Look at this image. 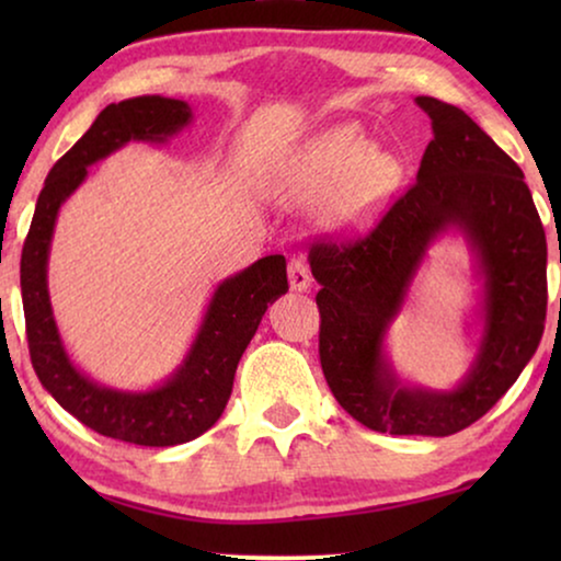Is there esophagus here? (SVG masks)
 I'll return each mask as SVG.
<instances>
[{"mask_svg":"<svg viewBox=\"0 0 561 561\" xmlns=\"http://www.w3.org/2000/svg\"><path fill=\"white\" fill-rule=\"evenodd\" d=\"M288 283H290V290H298V294H304V290H309L311 286V275H309V267H306L304 260H290L288 263Z\"/></svg>","mask_w":561,"mask_h":561,"instance_id":"34e87169","label":"esophagus"}]
</instances>
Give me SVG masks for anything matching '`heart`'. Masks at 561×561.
I'll use <instances>...</instances> for the list:
<instances>
[{"label": "heart", "instance_id": "heart-1", "mask_svg": "<svg viewBox=\"0 0 561 561\" xmlns=\"http://www.w3.org/2000/svg\"><path fill=\"white\" fill-rule=\"evenodd\" d=\"M401 179V165L375 150L357 125H336L311 137L273 175L271 191L283 202H319L332 196L327 219L342 232L370 225Z\"/></svg>", "mask_w": 561, "mask_h": 561}]
</instances>
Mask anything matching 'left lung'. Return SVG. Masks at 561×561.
<instances>
[{
    "instance_id": "1",
    "label": "left lung",
    "mask_w": 561,
    "mask_h": 561,
    "mask_svg": "<svg viewBox=\"0 0 561 561\" xmlns=\"http://www.w3.org/2000/svg\"><path fill=\"white\" fill-rule=\"evenodd\" d=\"M434 140L416 183L378 227L350 244L309 252L321 283V370L344 411L380 434L449 436L501 401L534 357L547 319V234L524 171L459 110L416 96ZM455 228L483 283L481 340L471 370L451 391L411 387L389 365L385 336L425 250Z\"/></svg>"
}]
</instances>
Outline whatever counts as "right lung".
I'll list each match as a JSON object with an SVG mask.
<instances>
[{
	"label": "right lung",
	"mask_w": 561,
	"mask_h": 561,
	"mask_svg": "<svg viewBox=\"0 0 561 561\" xmlns=\"http://www.w3.org/2000/svg\"><path fill=\"white\" fill-rule=\"evenodd\" d=\"M191 119L188 102L160 94L125 99L99 112L87 135L50 168L22 244L20 288L27 347L43 388L83 426L140 447H173L217 424L232 396L242 352L267 306L288 290L283 255L260 257L221 280L183 363L150 390L102 386L68 357L48 294V257L60 206L87 181L89 165L127 142H168Z\"/></svg>",
	"instance_id": "1"
}]
</instances>
